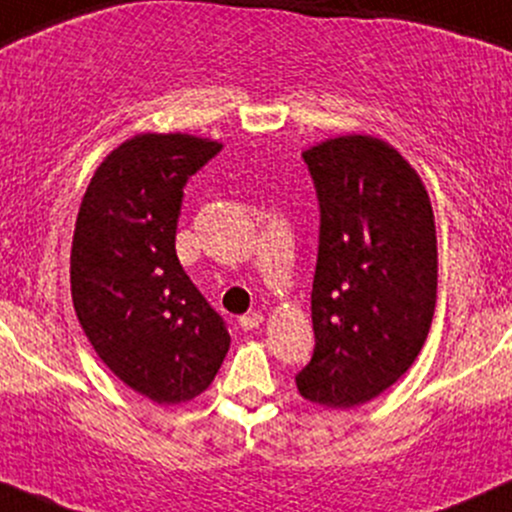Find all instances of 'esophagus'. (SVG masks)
Instances as JSON below:
<instances>
[{
  "instance_id": "34e87169",
  "label": "esophagus",
  "mask_w": 512,
  "mask_h": 512,
  "mask_svg": "<svg viewBox=\"0 0 512 512\" xmlns=\"http://www.w3.org/2000/svg\"><path fill=\"white\" fill-rule=\"evenodd\" d=\"M263 324V314L261 312H251V314H244V317L239 319V326L244 331H254L258 326Z\"/></svg>"
}]
</instances>
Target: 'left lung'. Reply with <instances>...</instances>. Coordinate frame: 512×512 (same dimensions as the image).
<instances>
[{
  "mask_svg": "<svg viewBox=\"0 0 512 512\" xmlns=\"http://www.w3.org/2000/svg\"><path fill=\"white\" fill-rule=\"evenodd\" d=\"M321 225L312 285L314 355L297 389L326 409L367 404L426 343L438 300L428 191L389 142L341 135L302 152Z\"/></svg>",
  "mask_w": 512,
  "mask_h": 512,
  "instance_id": "left-lung-1",
  "label": "left lung"
}]
</instances>
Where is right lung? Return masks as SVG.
Returning a JSON list of instances; mask_svg holds the SVG:
<instances>
[{"label": "right lung", "instance_id": "obj_1", "mask_svg": "<svg viewBox=\"0 0 512 512\" xmlns=\"http://www.w3.org/2000/svg\"><path fill=\"white\" fill-rule=\"evenodd\" d=\"M222 149L186 132H142L91 176L74 225L70 283L103 365L154 404L203 394L229 350L220 314L176 256L183 186Z\"/></svg>", "mask_w": 512, "mask_h": 512}]
</instances>
